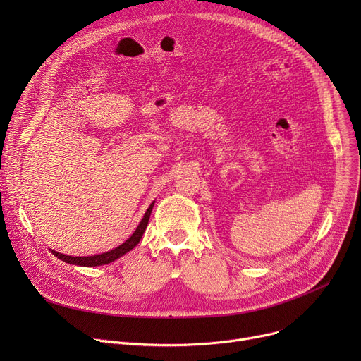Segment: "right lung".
<instances>
[{
	"instance_id": "add662e5",
	"label": "right lung",
	"mask_w": 361,
	"mask_h": 361,
	"mask_svg": "<svg viewBox=\"0 0 361 361\" xmlns=\"http://www.w3.org/2000/svg\"><path fill=\"white\" fill-rule=\"evenodd\" d=\"M152 207H154V203H152L142 219V222L139 224V226L136 228V231L133 233V235L126 240L121 245H118L117 249H114L111 252H106V253H102V255H94V256H86V257H73V256H66L63 253H56L52 250V255L56 256L59 259H61L63 262L66 263H71V264H80V267H99V264H106V263H111L116 259L121 257L123 255H126L127 252H130L131 249H135L136 245L139 244L146 226H147V222H149V218H150V214H152Z\"/></svg>"
}]
</instances>
